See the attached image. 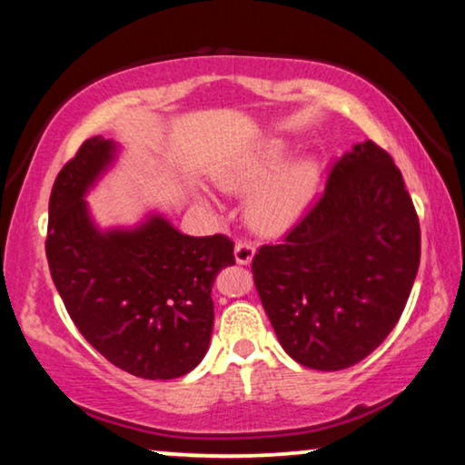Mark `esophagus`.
Instances as JSON below:
<instances>
[{
    "label": "esophagus",
    "mask_w": 465,
    "mask_h": 465,
    "mask_svg": "<svg viewBox=\"0 0 465 465\" xmlns=\"http://www.w3.org/2000/svg\"><path fill=\"white\" fill-rule=\"evenodd\" d=\"M233 255H236V262H238L240 265L251 263L252 257H255V244H252L251 240H238L236 251H233Z\"/></svg>",
    "instance_id": "esophagus-1"
}]
</instances>
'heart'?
<instances>
[{"label":"heart","mask_w":465,"mask_h":465,"mask_svg":"<svg viewBox=\"0 0 465 465\" xmlns=\"http://www.w3.org/2000/svg\"><path fill=\"white\" fill-rule=\"evenodd\" d=\"M284 159L287 148L281 142H268L216 172V184L227 193L244 195L264 184L246 208L249 223L262 233H281L293 225L317 191V161L300 159L281 171Z\"/></svg>","instance_id":"obj_1"}]
</instances>
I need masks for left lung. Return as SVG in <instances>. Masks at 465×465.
Returning <instances> with one entry per match:
<instances>
[{
  "instance_id": "8db88e82",
  "label": "left lung",
  "mask_w": 465,
  "mask_h": 465,
  "mask_svg": "<svg viewBox=\"0 0 465 465\" xmlns=\"http://www.w3.org/2000/svg\"><path fill=\"white\" fill-rule=\"evenodd\" d=\"M420 227L391 154L372 140L331 165L308 213L252 257V281L282 349L336 372L398 323L417 278Z\"/></svg>"
}]
</instances>
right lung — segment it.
<instances>
[{
  "instance_id": "add662e5",
  "label": "right lung",
  "mask_w": 465,
  "mask_h": 465,
  "mask_svg": "<svg viewBox=\"0 0 465 465\" xmlns=\"http://www.w3.org/2000/svg\"><path fill=\"white\" fill-rule=\"evenodd\" d=\"M114 144L84 140L54 178L46 259L65 311L97 352L151 381L187 374L213 333V282L236 263L223 233L184 236L161 216L132 232H97L83 200Z\"/></svg>"
}]
</instances>
